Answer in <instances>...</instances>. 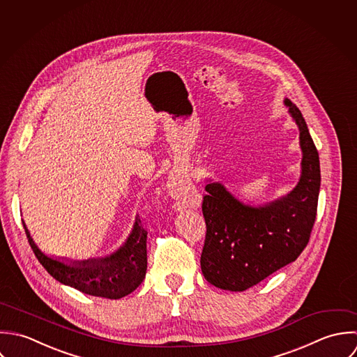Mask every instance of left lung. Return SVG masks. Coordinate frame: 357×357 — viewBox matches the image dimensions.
Here are the masks:
<instances>
[{"label":"left lung","instance_id":"obj_1","mask_svg":"<svg viewBox=\"0 0 357 357\" xmlns=\"http://www.w3.org/2000/svg\"><path fill=\"white\" fill-rule=\"evenodd\" d=\"M284 105L299 130L296 186L261 206L244 204L220 182L210 179L206 186L207 234L200 264L206 280L218 288L245 291L294 262L309 243L320 192L319 153L299 109L287 98Z\"/></svg>","mask_w":357,"mask_h":357}]
</instances>
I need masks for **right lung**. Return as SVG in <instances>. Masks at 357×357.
<instances>
[{"mask_svg": "<svg viewBox=\"0 0 357 357\" xmlns=\"http://www.w3.org/2000/svg\"><path fill=\"white\" fill-rule=\"evenodd\" d=\"M23 227L33 252L45 271L59 283L70 285L84 294L120 299L137 289L146 276L147 231L141 226L139 218H135L130 236L117 251L107 257L85 261L47 255L37 247L24 222Z\"/></svg>", "mask_w": 357, "mask_h": 357, "instance_id": "1", "label": "right lung"}]
</instances>
